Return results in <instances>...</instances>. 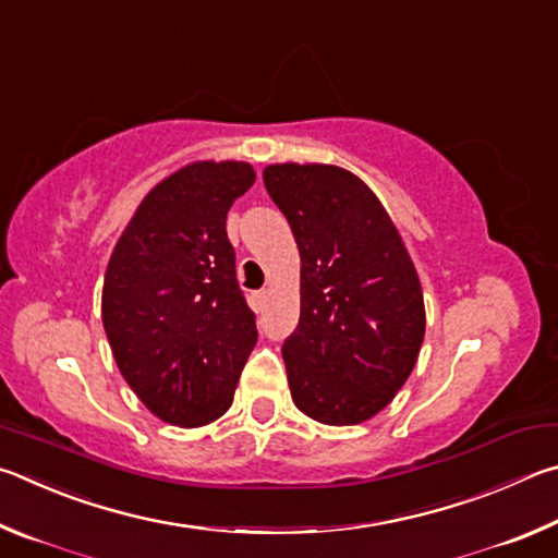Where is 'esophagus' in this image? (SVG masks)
<instances>
[{"label":"esophagus","instance_id":"34e87169","mask_svg":"<svg viewBox=\"0 0 558 558\" xmlns=\"http://www.w3.org/2000/svg\"><path fill=\"white\" fill-rule=\"evenodd\" d=\"M267 299H269V291H257V294H254V308H264Z\"/></svg>","mask_w":558,"mask_h":558}]
</instances>
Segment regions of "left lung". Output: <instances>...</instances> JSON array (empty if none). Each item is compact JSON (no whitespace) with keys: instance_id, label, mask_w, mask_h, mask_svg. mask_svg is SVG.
<instances>
[{"instance_id":"1","label":"left lung","mask_w":558,"mask_h":558,"mask_svg":"<svg viewBox=\"0 0 558 558\" xmlns=\"http://www.w3.org/2000/svg\"><path fill=\"white\" fill-rule=\"evenodd\" d=\"M262 175L301 257V316L281 348L291 399L320 424H363L392 402L424 343L414 262L355 173L271 163Z\"/></svg>"}]
</instances>
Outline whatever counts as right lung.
Masks as SVG:
<instances>
[{
  "label": "right lung",
  "instance_id": "right-lung-1",
  "mask_svg": "<svg viewBox=\"0 0 558 558\" xmlns=\"http://www.w3.org/2000/svg\"><path fill=\"white\" fill-rule=\"evenodd\" d=\"M254 179L244 161L181 166L144 195L107 264L102 326L114 363L166 424L195 428L228 412L257 343L225 230Z\"/></svg>",
  "mask_w": 558,
  "mask_h": 558
}]
</instances>
